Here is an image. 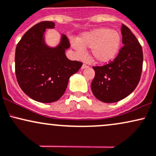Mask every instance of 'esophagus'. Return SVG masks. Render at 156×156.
<instances>
[{
	"label": "esophagus",
	"instance_id": "esophagus-1",
	"mask_svg": "<svg viewBox=\"0 0 156 156\" xmlns=\"http://www.w3.org/2000/svg\"><path fill=\"white\" fill-rule=\"evenodd\" d=\"M89 66H87V65H85V64H83V66H82V69H87V68H88Z\"/></svg>",
	"mask_w": 156,
	"mask_h": 156
}]
</instances>
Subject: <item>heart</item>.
Masks as SVG:
<instances>
[{
    "label": "heart",
    "mask_w": 156,
    "mask_h": 156,
    "mask_svg": "<svg viewBox=\"0 0 156 156\" xmlns=\"http://www.w3.org/2000/svg\"><path fill=\"white\" fill-rule=\"evenodd\" d=\"M122 37L116 30L99 28L84 32L77 41L71 42L73 48L80 55L84 54L83 48H91V55L99 62H108L114 59L119 51Z\"/></svg>",
    "instance_id": "obj_1"
}]
</instances>
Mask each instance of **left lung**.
<instances>
[{
	"mask_svg": "<svg viewBox=\"0 0 156 156\" xmlns=\"http://www.w3.org/2000/svg\"><path fill=\"white\" fill-rule=\"evenodd\" d=\"M123 46L117 57L103 66H94L95 76L91 90L97 99L113 103L125 99L135 90L143 65L141 45L128 27L121 26Z\"/></svg>",
	"mask_w": 156,
	"mask_h": 156,
	"instance_id": "1",
	"label": "left lung"
}]
</instances>
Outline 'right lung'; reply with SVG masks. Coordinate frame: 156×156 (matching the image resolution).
<instances>
[{
    "label": "right lung",
    "mask_w": 156,
    "mask_h": 156,
    "mask_svg": "<svg viewBox=\"0 0 156 156\" xmlns=\"http://www.w3.org/2000/svg\"><path fill=\"white\" fill-rule=\"evenodd\" d=\"M55 26L51 21L34 25L22 37L15 50L17 83L26 95L39 102L58 100L66 91L70 76L83 66L81 62L70 60L66 56L70 43L65 34L55 48L45 44V30Z\"/></svg>",
    "instance_id": "obj_1"
}]
</instances>
